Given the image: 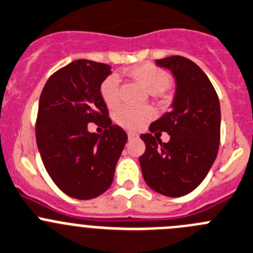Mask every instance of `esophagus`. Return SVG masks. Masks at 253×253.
I'll return each mask as SVG.
<instances>
[{
    "label": "esophagus",
    "instance_id": "34e87169",
    "mask_svg": "<svg viewBox=\"0 0 253 253\" xmlns=\"http://www.w3.org/2000/svg\"><path fill=\"white\" fill-rule=\"evenodd\" d=\"M128 138L129 139H136V138H139V134L133 133V131H129V133H128Z\"/></svg>",
    "mask_w": 253,
    "mask_h": 253
}]
</instances>
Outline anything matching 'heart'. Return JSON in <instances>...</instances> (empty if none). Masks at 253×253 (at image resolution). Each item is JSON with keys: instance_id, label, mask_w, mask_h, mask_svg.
Masks as SVG:
<instances>
[{"instance_id": "heart-1", "label": "heart", "mask_w": 253, "mask_h": 253, "mask_svg": "<svg viewBox=\"0 0 253 253\" xmlns=\"http://www.w3.org/2000/svg\"><path fill=\"white\" fill-rule=\"evenodd\" d=\"M125 74L138 82L148 92L156 94L164 92L170 85V77L164 69L151 63H143L126 69ZM100 97L107 107L115 108L119 104V78L109 76L100 84ZM154 117L151 108L122 107L115 113V122L128 130H136Z\"/></svg>"}]
</instances>
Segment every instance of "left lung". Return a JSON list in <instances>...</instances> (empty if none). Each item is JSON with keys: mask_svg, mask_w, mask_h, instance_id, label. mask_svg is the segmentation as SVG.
<instances>
[{"mask_svg": "<svg viewBox=\"0 0 253 253\" xmlns=\"http://www.w3.org/2000/svg\"><path fill=\"white\" fill-rule=\"evenodd\" d=\"M176 83L171 110L151 123L150 131H167L168 143L141 134L146 150L139 158L146 184L165 196L189 194L203 182L217 156L221 110L218 97L203 69L190 59H158Z\"/></svg>", "mask_w": 253, "mask_h": 253, "instance_id": "left-lung-1", "label": "left lung"}]
</instances>
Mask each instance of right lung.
<instances>
[{
  "mask_svg": "<svg viewBox=\"0 0 253 253\" xmlns=\"http://www.w3.org/2000/svg\"><path fill=\"white\" fill-rule=\"evenodd\" d=\"M110 66L77 59L57 71L40 98L36 140L45 170L68 196L89 200L107 191L128 135L108 118L100 84ZM89 122L102 124L90 133Z\"/></svg>",
  "mask_w": 253,
  "mask_h": 253,
  "instance_id": "right-lung-1",
  "label": "right lung"
}]
</instances>
